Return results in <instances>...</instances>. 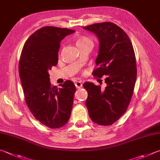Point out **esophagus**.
<instances>
[{
    "label": "esophagus",
    "instance_id": "obj_1",
    "mask_svg": "<svg viewBox=\"0 0 160 160\" xmlns=\"http://www.w3.org/2000/svg\"><path fill=\"white\" fill-rule=\"evenodd\" d=\"M75 84V86H76L77 88H81V87H82V83L81 82V81H77V82L74 83Z\"/></svg>",
    "mask_w": 160,
    "mask_h": 160
}]
</instances>
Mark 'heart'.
<instances>
[{
    "mask_svg": "<svg viewBox=\"0 0 160 160\" xmlns=\"http://www.w3.org/2000/svg\"><path fill=\"white\" fill-rule=\"evenodd\" d=\"M92 42L90 39L88 38L85 37V36H79L77 38V41H76V44L77 46H79L81 44H83L87 42Z\"/></svg>",
    "mask_w": 160,
    "mask_h": 160,
    "instance_id": "heart-1",
    "label": "heart"
}]
</instances>
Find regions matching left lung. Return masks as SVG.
Instances as JSON below:
<instances>
[{
	"instance_id": "left-lung-1",
	"label": "left lung",
	"mask_w": 160,
	"mask_h": 160,
	"mask_svg": "<svg viewBox=\"0 0 160 160\" xmlns=\"http://www.w3.org/2000/svg\"><path fill=\"white\" fill-rule=\"evenodd\" d=\"M97 36L99 48L92 72L94 77H105L107 86L91 82L83 84L88 98L86 104L93 122L111 125L127 111L137 79L136 58L128 35L116 24L102 22L83 27Z\"/></svg>"
}]
</instances>
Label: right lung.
Listing matches in <instances>:
<instances>
[{"mask_svg": "<svg viewBox=\"0 0 160 160\" xmlns=\"http://www.w3.org/2000/svg\"><path fill=\"white\" fill-rule=\"evenodd\" d=\"M75 31L45 26L36 31L24 44L19 72L26 103L38 121L56 129L70 118L76 87L68 80L61 88L52 86L49 71L58 63L61 42Z\"/></svg>", "mask_w": 160, "mask_h": 160, "instance_id": "add662e5", "label": "right lung"}]
</instances>
